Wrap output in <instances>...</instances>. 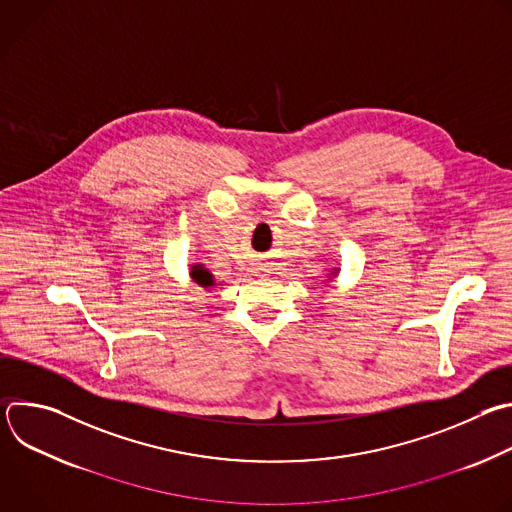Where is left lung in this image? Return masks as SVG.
Listing matches in <instances>:
<instances>
[{
	"mask_svg": "<svg viewBox=\"0 0 512 512\" xmlns=\"http://www.w3.org/2000/svg\"><path fill=\"white\" fill-rule=\"evenodd\" d=\"M332 273H334V275H336V273H338V269H336V267H334V269H332Z\"/></svg>",
	"mask_w": 512,
	"mask_h": 512,
	"instance_id": "8db88e82",
	"label": "left lung"
}]
</instances>
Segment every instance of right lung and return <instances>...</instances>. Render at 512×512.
I'll use <instances>...</instances> for the list:
<instances>
[{"label": "right lung", "mask_w": 512, "mask_h": 512, "mask_svg": "<svg viewBox=\"0 0 512 512\" xmlns=\"http://www.w3.org/2000/svg\"><path fill=\"white\" fill-rule=\"evenodd\" d=\"M190 277L194 279V283H198L200 287H212V285H216L214 283V275L208 271V269H204V265H200V263H194L192 265V271H190Z\"/></svg>", "instance_id": "1"}]
</instances>
